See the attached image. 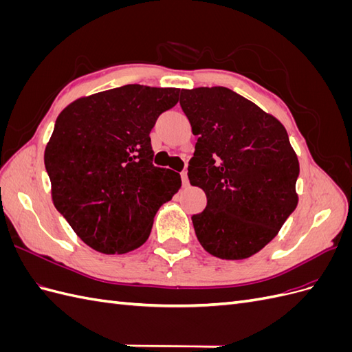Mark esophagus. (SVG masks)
Segmentation results:
<instances>
[{
  "instance_id": "34e87169",
  "label": "esophagus",
  "mask_w": 352,
  "mask_h": 352,
  "mask_svg": "<svg viewBox=\"0 0 352 352\" xmlns=\"http://www.w3.org/2000/svg\"><path fill=\"white\" fill-rule=\"evenodd\" d=\"M180 177H182V184H184V186H188V185H189L188 173H186V172H182V173H180Z\"/></svg>"
}]
</instances>
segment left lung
I'll use <instances>...</instances> for the list:
<instances>
[{
    "label": "left lung",
    "mask_w": 352,
    "mask_h": 352,
    "mask_svg": "<svg viewBox=\"0 0 352 352\" xmlns=\"http://www.w3.org/2000/svg\"><path fill=\"white\" fill-rule=\"evenodd\" d=\"M180 107L198 138L188 167L207 207L197 238L221 260L263 250L296 208L300 163L283 124L225 87L182 89Z\"/></svg>",
    "instance_id": "obj_1"
}]
</instances>
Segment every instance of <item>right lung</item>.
I'll use <instances>...</instances> for the list:
<instances>
[{
    "instance_id": "right-lung-1",
    "label": "right lung",
    "mask_w": 352,
    "mask_h": 352,
    "mask_svg": "<svg viewBox=\"0 0 352 352\" xmlns=\"http://www.w3.org/2000/svg\"><path fill=\"white\" fill-rule=\"evenodd\" d=\"M179 92L124 85L78 98L58 114L44 154L51 197L92 250L140 248L158 208L180 189L179 173L153 164L150 138Z\"/></svg>"
}]
</instances>
